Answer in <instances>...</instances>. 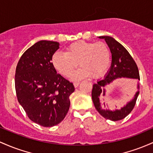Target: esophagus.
Here are the masks:
<instances>
[{"instance_id": "obj_1", "label": "esophagus", "mask_w": 153, "mask_h": 153, "mask_svg": "<svg viewBox=\"0 0 153 153\" xmlns=\"http://www.w3.org/2000/svg\"><path fill=\"white\" fill-rule=\"evenodd\" d=\"M79 85V82H74V87H77Z\"/></svg>"}]
</instances>
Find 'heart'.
<instances>
[{
	"mask_svg": "<svg viewBox=\"0 0 153 153\" xmlns=\"http://www.w3.org/2000/svg\"><path fill=\"white\" fill-rule=\"evenodd\" d=\"M51 63L55 69L65 77L71 76L79 63L81 67L74 74V79L90 76L99 78L108 69L111 51L104 42L77 41L66 48L65 53H55Z\"/></svg>",
	"mask_w": 153,
	"mask_h": 153,
	"instance_id": "obj_1",
	"label": "heart"
}]
</instances>
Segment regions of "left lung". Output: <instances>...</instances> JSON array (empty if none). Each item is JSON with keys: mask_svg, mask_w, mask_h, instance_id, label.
<instances>
[{"mask_svg": "<svg viewBox=\"0 0 153 153\" xmlns=\"http://www.w3.org/2000/svg\"><path fill=\"white\" fill-rule=\"evenodd\" d=\"M100 39H105L106 43L108 45L112 54V63L111 68L108 71L103 79L100 80L96 84H94L92 90V98L95 105L96 110L99 114L106 119L111 121H119L128 116L136 104L137 97L139 95V91L134 95V98L128 102L124 107L120 110L110 111L105 109V105L101 103L100 97L105 95V87L111 84L114 80L121 77L135 79L140 80V74L134 60L128 52L127 50L116 39L109 36H100ZM139 89V85H138Z\"/></svg>", "mask_w": 153, "mask_h": 153, "instance_id": "obj_1", "label": "left lung"}]
</instances>
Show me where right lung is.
I'll return each mask as SVG.
<instances>
[{
	"instance_id": "1",
	"label": "right lung",
	"mask_w": 153,
	"mask_h": 153,
	"mask_svg": "<svg viewBox=\"0 0 153 153\" xmlns=\"http://www.w3.org/2000/svg\"><path fill=\"white\" fill-rule=\"evenodd\" d=\"M58 42L40 40L24 53L17 63L15 89L19 102L32 121L51 127L61 123L70 107L73 83L58 74L51 63Z\"/></svg>"
}]
</instances>
